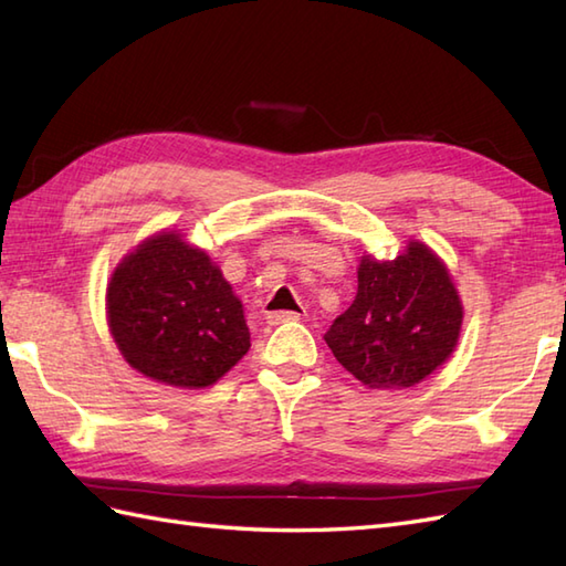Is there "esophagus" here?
Wrapping results in <instances>:
<instances>
[{
	"mask_svg": "<svg viewBox=\"0 0 566 566\" xmlns=\"http://www.w3.org/2000/svg\"><path fill=\"white\" fill-rule=\"evenodd\" d=\"M298 318H302V314H296V311H270V314H268L270 326H280V323L298 321Z\"/></svg>",
	"mask_w": 566,
	"mask_h": 566,
	"instance_id": "obj_1",
	"label": "esophagus"
}]
</instances>
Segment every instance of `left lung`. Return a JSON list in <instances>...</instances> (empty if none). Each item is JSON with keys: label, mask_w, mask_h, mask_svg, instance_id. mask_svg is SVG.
I'll use <instances>...</instances> for the list:
<instances>
[{"label": "left lung", "mask_w": 566, "mask_h": 566, "mask_svg": "<svg viewBox=\"0 0 566 566\" xmlns=\"http://www.w3.org/2000/svg\"><path fill=\"white\" fill-rule=\"evenodd\" d=\"M462 304L444 264L411 243L396 260L363 258L357 296L323 335L335 359L371 389H406L454 350Z\"/></svg>", "instance_id": "left-lung-1"}]
</instances>
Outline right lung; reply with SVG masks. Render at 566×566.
<instances>
[{
	"label": "right lung",
	"mask_w": 566,
	"mask_h": 566,
	"mask_svg": "<svg viewBox=\"0 0 566 566\" xmlns=\"http://www.w3.org/2000/svg\"><path fill=\"white\" fill-rule=\"evenodd\" d=\"M106 308L126 363L170 387H209L250 347L231 284L177 233L148 238L118 264Z\"/></svg>",
	"instance_id": "1"
}]
</instances>
